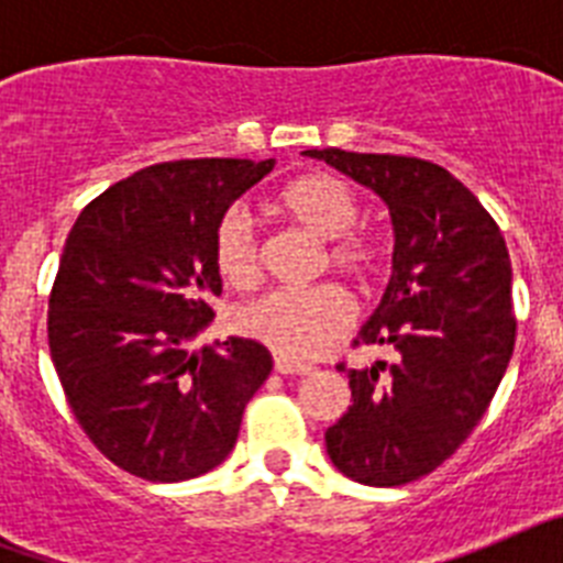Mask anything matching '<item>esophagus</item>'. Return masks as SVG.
I'll use <instances>...</instances> for the list:
<instances>
[{
    "mask_svg": "<svg viewBox=\"0 0 563 563\" xmlns=\"http://www.w3.org/2000/svg\"><path fill=\"white\" fill-rule=\"evenodd\" d=\"M273 369L285 377H298V375H307V372H310V366H305V363H296V361H287V357H276V361H273Z\"/></svg>",
    "mask_w": 563,
    "mask_h": 563,
    "instance_id": "esophagus-1",
    "label": "esophagus"
}]
</instances>
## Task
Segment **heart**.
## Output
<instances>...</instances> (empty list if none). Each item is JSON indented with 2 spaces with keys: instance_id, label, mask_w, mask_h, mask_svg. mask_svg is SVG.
<instances>
[{
  "instance_id": "1",
  "label": "heart",
  "mask_w": 563,
  "mask_h": 563,
  "mask_svg": "<svg viewBox=\"0 0 563 563\" xmlns=\"http://www.w3.org/2000/svg\"><path fill=\"white\" fill-rule=\"evenodd\" d=\"M278 208L287 220L327 242V258L335 271L366 278L380 265V245L357 231L361 202L355 191L332 174H307L278 194ZM213 267L233 290H253L262 278L256 225L245 208H231L220 217L211 239ZM352 327V301L338 285L312 290L271 292L239 312V330L265 343L287 361H312L335 346Z\"/></svg>"
}]
</instances>
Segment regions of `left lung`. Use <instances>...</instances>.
<instances>
[{
	"mask_svg": "<svg viewBox=\"0 0 563 563\" xmlns=\"http://www.w3.org/2000/svg\"><path fill=\"white\" fill-rule=\"evenodd\" d=\"M305 154L375 191L395 228L389 285L355 343L395 346L400 361L346 369L352 406L327 429V454L361 485H406L467 440L514 355L505 236L437 163L343 148Z\"/></svg>",
	"mask_w": 563,
	"mask_h": 563,
	"instance_id": "obj_1",
	"label": "left lung"
}]
</instances>
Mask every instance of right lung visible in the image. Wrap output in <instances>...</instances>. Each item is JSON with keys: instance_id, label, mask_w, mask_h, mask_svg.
Here are the masks:
<instances>
[{"instance_id": "1", "label": "right lung", "mask_w": 563, "mask_h": 563, "mask_svg": "<svg viewBox=\"0 0 563 563\" xmlns=\"http://www.w3.org/2000/svg\"><path fill=\"white\" fill-rule=\"evenodd\" d=\"M276 161H174L114 183L78 213L49 292V357L84 434L148 482L208 474L236 445L273 369L251 338L191 352L220 296L211 239Z\"/></svg>"}]
</instances>
